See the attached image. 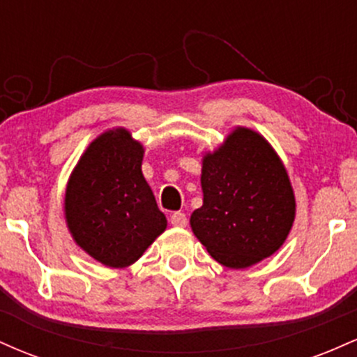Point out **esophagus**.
I'll use <instances>...</instances> for the list:
<instances>
[{"label": "esophagus", "instance_id": "1", "mask_svg": "<svg viewBox=\"0 0 357 357\" xmlns=\"http://www.w3.org/2000/svg\"><path fill=\"white\" fill-rule=\"evenodd\" d=\"M171 225H173V227H176V228H184L188 225L186 215H184V213H181V211L173 213V215H171Z\"/></svg>", "mask_w": 357, "mask_h": 357}]
</instances>
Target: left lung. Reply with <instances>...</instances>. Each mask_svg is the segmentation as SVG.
I'll return each instance as SVG.
<instances>
[{
	"label": "left lung",
	"instance_id": "left-lung-1",
	"mask_svg": "<svg viewBox=\"0 0 357 357\" xmlns=\"http://www.w3.org/2000/svg\"><path fill=\"white\" fill-rule=\"evenodd\" d=\"M203 206L192 211L195 236L216 261L248 268L277 252L296 220V195L272 144L235 127L202 161Z\"/></svg>",
	"mask_w": 357,
	"mask_h": 357
}]
</instances>
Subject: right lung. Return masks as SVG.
I'll return each instance as SVG.
<instances>
[{
  "mask_svg": "<svg viewBox=\"0 0 357 357\" xmlns=\"http://www.w3.org/2000/svg\"><path fill=\"white\" fill-rule=\"evenodd\" d=\"M142 158L144 146L124 127H114L90 142L68 178V231L105 267L132 265L167 227L142 174Z\"/></svg>",
  "mask_w": 357,
  "mask_h": 357,
  "instance_id": "add662e5",
  "label": "right lung"
}]
</instances>
